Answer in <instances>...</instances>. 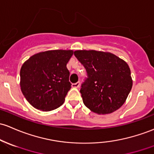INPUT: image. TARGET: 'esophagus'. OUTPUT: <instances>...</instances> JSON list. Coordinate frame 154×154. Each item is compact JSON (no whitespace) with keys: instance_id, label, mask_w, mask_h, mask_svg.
I'll use <instances>...</instances> for the list:
<instances>
[{"instance_id":"esophagus-1","label":"esophagus","mask_w":154,"mask_h":154,"mask_svg":"<svg viewBox=\"0 0 154 154\" xmlns=\"http://www.w3.org/2000/svg\"><path fill=\"white\" fill-rule=\"evenodd\" d=\"M72 87H74V88H79L80 87V82H76V83L72 84Z\"/></svg>"}]
</instances>
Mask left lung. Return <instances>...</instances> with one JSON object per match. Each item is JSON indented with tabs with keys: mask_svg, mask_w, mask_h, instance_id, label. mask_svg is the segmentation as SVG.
<instances>
[{
	"mask_svg": "<svg viewBox=\"0 0 154 154\" xmlns=\"http://www.w3.org/2000/svg\"><path fill=\"white\" fill-rule=\"evenodd\" d=\"M74 55L87 73L80 90L84 105L99 115L120 108L132 87L128 64L109 52L82 50Z\"/></svg>",
	"mask_w": 154,
	"mask_h": 154,
	"instance_id": "obj_1",
	"label": "left lung"
}]
</instances>
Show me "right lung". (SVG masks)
<instances>
[{"label": "right lung", "mask_w": 154, "mask_h": 154, "mask_svg": "<svg viewBox=\"0 0 154 154\" xmlns=\"http://www.w3.org/2000/svg\"><path fill=\"white\" fill-rule=\"evenodd\" d=\"M72 50L38 53L24 62L20 69V88L32 106L48 112L64 103L71 88L67 64Z\"/></svg>", "instance_id": "obj_1"}]
</instances>
